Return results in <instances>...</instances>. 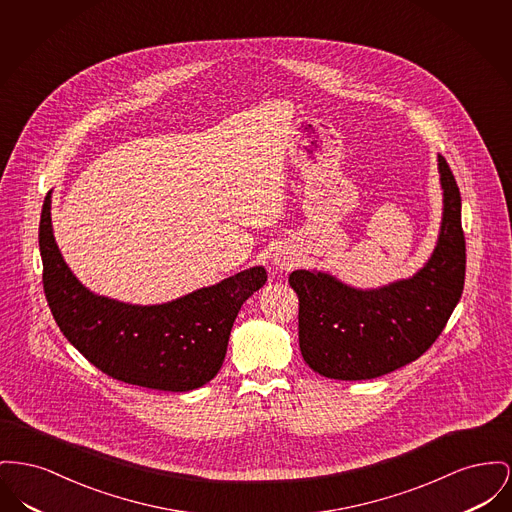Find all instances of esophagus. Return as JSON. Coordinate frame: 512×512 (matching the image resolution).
<instances>
[{"label":"esophagus","mask_w":512,"mask_h":512,"mask_svg":"<svg viewBox=\"0 0 512 512\" xmlns=\"http://www.w3.org/2000/svg\"><path fill=\"white\" fill-rule=\"evenodd\" d=\"M276 263H278V265H280V267H284V261H280V259H278V261H276Z\"/></svg>","instance_id":"obj_1"}]
</instances>
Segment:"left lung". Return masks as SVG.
I'll return each mask as SVG.
<instances>
[{
	"mask_svg": "<svg viewBox=\"0 0 512 512\" xmlns=\"http://www.w3.org/2000/svg\"><path fill=\"white\" fill-rule=\"evenodd\" d=\"M443 216L435 249L410 278L379 288L350 286L331 272L294 271L300 298V350L319 375L363 381L418 360L445 329L464 290L466 243L460 191L437 154Z\"/></svg>",
	"mask_w": 512,
	"mask_h": 512,
	"instance_id": "8db88e82",
	"label": "left lung"
}]
</instances>
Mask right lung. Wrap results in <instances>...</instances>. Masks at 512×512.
<instances>
[{
  "label": "right lung",
  "mask_w": 512,
  "mask_h": 512,
  "mask_svg": "<svg viewBox=\"0 0 512 512\" xmlns=\"http://www.w3.org/2000/svg\"><path fill=\"white\" fill-rule=\"evenodd\" d=\"M52 191L40 214L44 294L63 336L102 373L154 391L187 392L220 371L243 301L265 286L251 267L156 305H135L89 290L65 263L52 228Z\"/></svg>",
  "instance_id": "1"
}]
</instances>
